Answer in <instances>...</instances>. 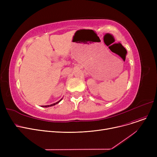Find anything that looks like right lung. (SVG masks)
I'll return each mask as SVG.
<instances>
[{
    "instance_id": "right-lung-1",
    "label": "right lung",
    "mask_w": 157,
    "mask_h": 157,
    "mask_svg": "<svg viewBox=\"0 0 157 157\" xmlns=\"http://www.w3.org/2000/svg\"><path fill=\"white\" fill-rule=\"evenodd\" d=\"M62 100V99H60L59 101H58V102H55V103H54V104H50V105H42V107H44V108H48V107H51V106L55 105L57 104L58 103H59Z\"/></svg>"
}]
</instances>
